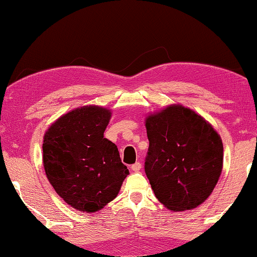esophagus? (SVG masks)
Returning <instances> with one entry per match:
<instances>
[{"label": "esophagus", "mask_w": 257, "mask_h": 257, "mask_svg": "<svg viewBox=\"0 0 257 257\" xmlns=\"http://www.w3.org/2000/svg\"><path fill=\"white\" fill-rule=\"evenodd\" d=\"M141 168H142L141 162H135L134 165H132V166H131V170L133 172H139L140 170H141Z\"/></svg>", "instance_id": "esophagus-1"}]
</instances>
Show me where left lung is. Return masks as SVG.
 <instances>
[{
	"instance_id": "1",
	"label": "left lung",
	"mask_w": 257,
	"mask_h": 257,
	"mask_svg": "<svg viewBox=\"0 0 257 257\" xmlns=\"http://www.w3.org/2000/svg\"><path fill=\"white\" fill-rule=\"evenodd\" d=\"M149 140L145 171L155 197L171 211L203 204L223 170V142L203 116L181 104L146 117Z\"/></svg>"
}]
</instances>
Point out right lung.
<instances>
[{
  "instance_id": "add662e5",
  "label": "right lung",
  "mask_w": 257,
  "mask_h": 257,
  "mask_svg": "<svg viewBox=\"0 0 257 257\" xmlns=\"http://www.w3.org/2000/svg\"><path fill=\"white\" fill-rule=\"evenodd\" d=\"M111 110L84 105L48 126L42 164L56 192L71 207L92 213L117 197L129 174L117 146L104 138Z\"/></svg>"
}]
</instances>
